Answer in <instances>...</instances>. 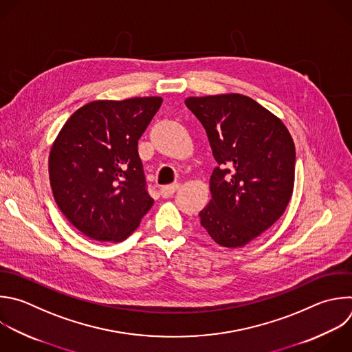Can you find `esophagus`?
<instances>
[{"mask_svg": "<svg viewBox=\"0 0 352 352\" xmlns=\"http://www.w3.org/2000/svg\"><path fill=\"white\" fill-rule=\"evenodd\" d=\"M179 188V184H171V185H166V186H162L160 188V195L163 197H170L173 196Z\"/></svg>", "mask_w": 352, "mask_h": 352, "instance_id": "obj_1", "label": "esophagus"}]
</instances>
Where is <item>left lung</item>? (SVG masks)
<instances>
[{
	"instance_id": "1",
	"label": "left lung",
	"mask_w": 352,
	"mask_h": 352,
	"mask_svg": "<svg viewBox=\"0 0 352 352\" xmlns=\"http://www.w3.org/2000/svg\"><path fill=\"white\" fill-rule=\"evenodd\" d=\"M185 103L218 163L200 223L219 246L243 248L283 215L292 199L293 138L278 116L242 94L189 96Z\"/></svg>"
}]
</instances>
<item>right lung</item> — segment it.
<instances>
[{"label":"right lung","instance_id":"1","mask_svg":"<svg viewBox=\"0 0 352 352\" xmlns=\"http://www.w3.org/2000/svg\"><path fill=\"white\" fill-rule=\"evenodd\" d=\"M160 96L98 99L77 109L55 138L48 160L55 201L87 238L119 243L153 206L138 140Z\"/></svg>","mask_w":352,"mask_h":352}]
</instances>
